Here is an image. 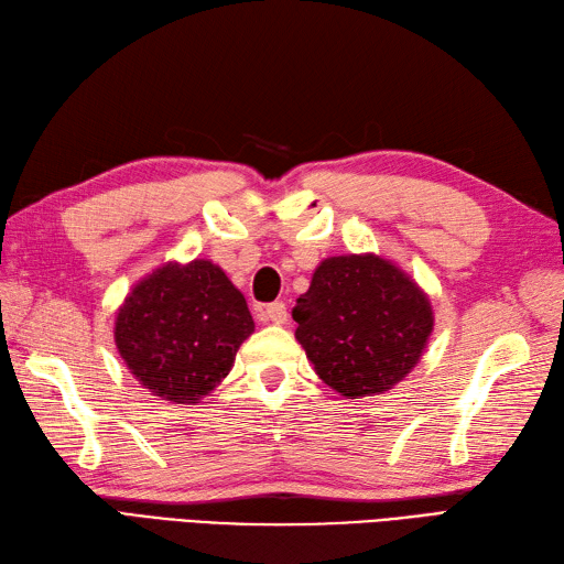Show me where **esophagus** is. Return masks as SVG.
I'll use <instances>...</instances> for the list:
<instances>
[{"mask_svg": "<svg viewBox=\"0 0 564 564\" xmlns=\"http://www.w3.org/2000/svg\"><path fill=\"white\" fill-rule=\"evenodd\" d=\"M257 319L261 324H285L288 322V307L283 303H271L264 310H259Z\"/></svg>", "mask_w": 564, "mask_h": 564, "instance_id": "1", "label": "esophagus"}]
</instances>
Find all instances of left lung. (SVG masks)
Segmentation results:
<instances>
[{"instance_id":"obj_1","label":"left lung","mask_w":564,"mask_h":564,"mask_svg":"<svg viewBox=\"0 0 564 564\" xmlns=\"http://www.w3.org/2000/svg\"><path fill=\"white\" fill-rule=\"evenodd\" d=\"M293 319L319 379L346 399L399 384L421 360L435 322L417 283L377 254L324 259Z\"/></svg>"}]
</instances>
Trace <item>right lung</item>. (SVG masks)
I'll return each mask as SVG.
<instances>
[{
    "label": "right lung",
    "instance_id": "right-lung-1",
    "mask_svg": "<svg viewBox=\"0 0 564 564\" xmlns=\"http://www.w3.org/2000/svg\"><path fill=\"white\" fill-rule=\"evenodd\" d=\"M252 332L245 295L206 259L155 269L115 319V344L129 372L175 403H199L214 391Z\"/></svg>",
    "mask_w": 564,
    "mask_h": 564
}]
</instances>
